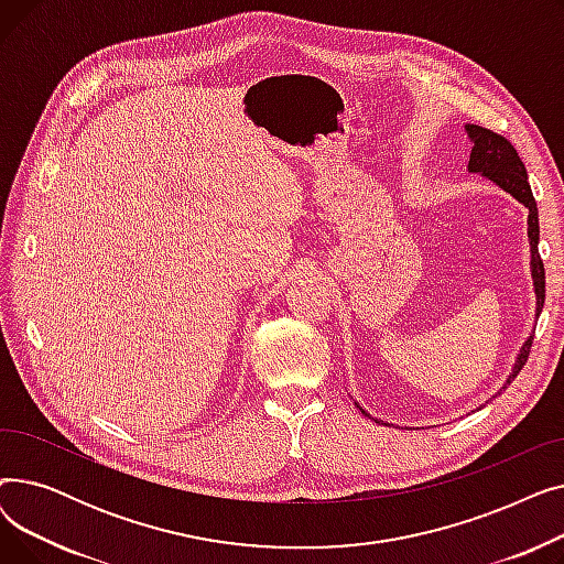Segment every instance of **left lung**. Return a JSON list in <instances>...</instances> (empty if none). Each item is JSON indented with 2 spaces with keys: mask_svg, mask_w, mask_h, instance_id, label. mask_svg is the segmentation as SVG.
<instances>
[{
  "mask_svg": "<svg viewBox=\"0 0 564 564\" xmlns=\"http://www.w3.org/2000/svg\"><path fill=\"white\" fill-rule=\"evenodd\" d=\"M466 134L473 143L470 148V160H468V171L470 173H482L485 177H489L491 183H496L500 189H506L508 194H512L519 203H523L528 207V240H530V272H532V285H535V294H538V317L542 313L544 306V288H546V276H544V262L540 258V219H538V203L535 196H532L530 183H528V173L525 166L519 158V153L514 151V145L487 128L480 126H466ZM532 347V336H528V340L523 343L517 364L508 377V381L502 383V389H508L512 379L521 372V368L528 361V354ZM359 406V404H357ZM361 409V406H359ZM361 413H366L361 409ZM368 416V413H366Z\"/></svg>",
  "mask_w": 564,
  "mask_h": 564,
  "instance_id": "1",
  "label": "left lung"
}]
</instances>
